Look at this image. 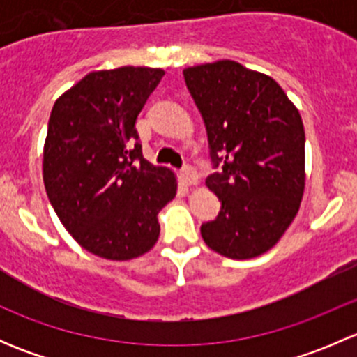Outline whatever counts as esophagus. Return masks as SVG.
Here are the masks:
<instances>
[{
    "label": "esophagus",
    "instance_id": "esophagus-1",
    "mask_svg": "<svg viewBox=\"0 0 357 357\" xmlns=\"http://www.w3.org/2000/svg\"><path fill=\"white\" fill-rule=\"evenodd\" d=\"M181 178L183 181L186 183V185H197L199 183V176H197L195 169L192 167V165H185V167L181 169Z\"/></svg>",
    "mask_w": 357,
    "mask_h": 357
}]
</instances>
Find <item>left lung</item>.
Instances as JSON below:
<instances>
[{"label":"left lung","instance_id":"left-lung-1","mask_svg":"<svg viewBox=\"0 0 357 357\" xmlns=\"http://www.w3.org/2000/svg\"><path fill=\"white\" fill-rule=\"evenodd\" d=\"M200 110L212 164L205 181L221 202L200 233L212 250L252 259L269 250L304 193V126L278 82L231 60L183 70Z\"/></svg>","mask_w":357,"mask_h":357}]
</instances>
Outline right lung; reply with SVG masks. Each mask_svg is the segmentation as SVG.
<instances>
[{
	"label": "right lung",
	"mask_w": 357,
	"mask_h": 357,
	"mask_svg": "<svg viewBox=\"0 0 357 357\" xmlns=\"http://www.w3.org/2000/svg\"><path fill=\"white\" fill-rule=\"evenodd\" d=\"M164 70L91 72L53 105L43 153L50 204L91 254L129 261L155 245L158 211L174 199L169 169L142 153L136 119Z\"/></svg>",
	"instance_id": "add662e5"
}]
</instances>
